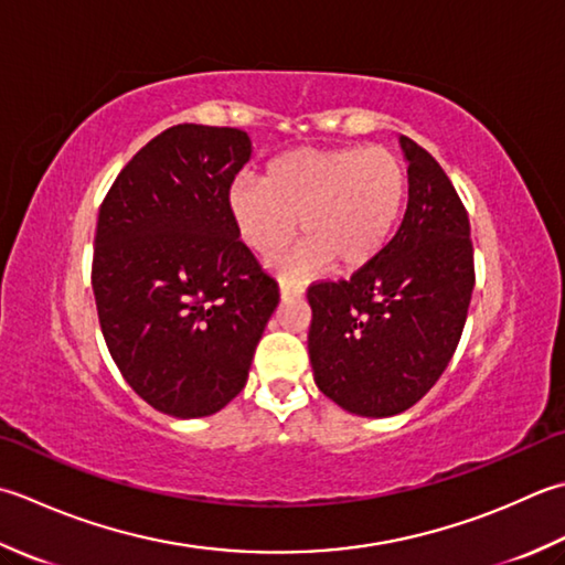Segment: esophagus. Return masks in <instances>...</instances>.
I'll use <instances>...</instances> for the list:
<instances>
[{
    "label": "esophagus",
    "instance_id": "esophagus-1",
    "mask_svg": "<svg viewBox=\"0 0 565 565\" xmlns=\"http://www.w3.org/2000/svg\"><path fill=\"white\" fill-rule=\"evenodd\" d=\"M279 291H281V298L303 296V286H301V284H294V281H286V279H281V284H279Z\"/></svg>",
    "mask_w": 565,
    "mask_h": 565
}]
</instances>
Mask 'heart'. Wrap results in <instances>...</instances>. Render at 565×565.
I'll list each match as a JSON object with an SVG mask.
<instances>
[{
	"label": "heart",
	"instance_id": "obj_1",
	"mask_svg": "<svg viewBox=\"0 0 565 565\" xmlns=\"http://www.w3.org/2000/svg\"><path fill=\"white\" fill-rule=\"evenodd\" d=\"M408 195L406 163L382 147L289 149L267 163L264 179L237 175L227 210L239 239L269 257L303 232L286 259L291 274L370 267L390 245Z\"/></svg>",
	"mask_w": 565,
	"mask_h": 565
}]
</instances>
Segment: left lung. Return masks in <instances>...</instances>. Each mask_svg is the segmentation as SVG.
<instances>
[{
	"label": "left lung",
	"instance_id": "1",
	"mask_svg": "<svg viewBox=\"0 0 565 565\" xmlns=\"http://www.w3.org/2000/svg\"><path fill=\"white\" fill-rule=\"evenodd\" d=\"M408 203L370 267L308 289V355L318 390L350 414L412 408L456 352L475 286L468 210L446 171L402 137Z\"/></svg>",
	"mask_w": 565,
	"mask_h": 565
}]
</instances>
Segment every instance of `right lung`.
Returning a JSON list of instances; mask_svg holds the SVG:
<instances>
[{
	"label": "right lung",
	"instance_id": "right-lung-1",
	"mask_svg": "<svg viewBox=\"0 0 565 565\" xmlns=\"http://www.w3.org/2000/svg\"><path fill=\"white\" fill-rule=\"evenodd\" d=\"M249 157L247 131L175 125L131 157L99 205V328L121 377L161 414L210 416L235 399L279 306V284L227 210Z\"/></svg>",
	"mask_w": 565,
	"mask_h": 565
}]
</instances>
